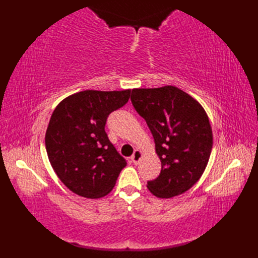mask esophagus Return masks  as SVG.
Wrapping results in <instances>:
<instances>
[{
    "mask_svg": "<svg viewBox=\"0 0 258 258\" xmlns=\"http://www.w3.org/2000/svg\"><path fill=\"white\" fill-rule=\"evenodd\" d=\"M141 158H142V152L139 151V150H136V151H134V154L132 155V157H131V160H132V162L134 164H139L140 161H141Z\"/></svg>",
    "mask_w": 258,
    "mask_h": 258,
    "instance_id": "obj_1",
    "label": "esophagus"
}]
</instances>
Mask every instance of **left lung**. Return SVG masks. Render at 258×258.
Returning <instances> with one entry per match:
<instances>
[{
	"mask_svg": "<svg viewBox=\"0 0 258 258\" xmlns=\"http://www.w3.org/2000/svg\"><path fill=\"white\" fill-rule=\"evenodd\" d=\"M131 101L151 130L162 163L147 188L162 199L185 193L201 178L211 156L213 134L204 108L171 85L134 89Z\"/></svg>",
	"mask_w": 258,
	"mask_h": 258,
	"instance_id": "1",
	"label": "left lung"
}]
</instances>
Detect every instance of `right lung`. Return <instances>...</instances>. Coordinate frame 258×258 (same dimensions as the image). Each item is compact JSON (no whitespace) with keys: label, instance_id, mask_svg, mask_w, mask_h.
I'll list each match as a JSON object with an SVG mask.
<instances>
[{"label":"right lung","instance_id":"obj_1","mask_svg":"<svg viewBox=\"0 0 258 258\" xmlns=\"http://www.w3.org/2000/svg\"><path fill=\"white\" fill-rule=\"evenodd\" d=\"M131 90L83 91L58 104L45 134L48 160L61 182L87 199L107 195L126 160L105 132L108 115L128 102Z\"/></svg>","mask_w":258,"mask_h":258}]
</instances>
